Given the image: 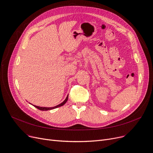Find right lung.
Here are the masks:
<instances>
[{"instance_id": "1", "label": "right lung", "mask_w": 153, "mask_h": 153, "mask_svg": "<svg viewBox=\"0 0 153 153\" xmlns=\"http://www.w3.org/2000/svg\"><path fill=\"white\" fill-rule=\"evenodd\" d=\"M68 95L67 96V97H66V99L65 100L63 101L61 104H59V105H56V106H54V107H39V106H37V105H33L32 104H31V105H33L34 107H36L37 109H38L39 110H41V111H49V110H52V109H56V108H57V107H60V106H62L63 105H64L66 102H67V100H68Z\"/></svg>"}]
</instances>
